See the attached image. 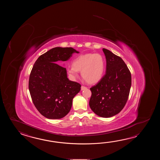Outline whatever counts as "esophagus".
Masks as SVG:
<instances>
[{"mask_svg":"<svg viewBox=\"0 0 160 160\" xmlns=\"http://www.w3.org/2000/svg\"><path fill=\"white\" fill-rule=\"evenodd\" d=\"M87 88L86 87V86H81V90H84L85 89H86Z\"/></svg>","mask_w":160,"mask_h":160,"instance_id":"1","label":"esophagus"}]
</instances>
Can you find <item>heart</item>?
Returning <instances> with one entry per match:
<instances>
[{
	"label": "heart",
	"mask_w": 160,
	"mask_h": 160,
	"mask_svg": "<svg viewBox=\"0 0 160 160\" xmlns=\"http://www.w3.org/2000/svg\"><path fill=\"white\" fill-rule=\"evenodd\" d=\"M105 68V60L98 53H87L77 57L72 61V66L67 68L68 74L73 78L82 77L89 83H95L102 78Z\"/></svg>",
	"instance_id": "obj_1"
}]
</instances>
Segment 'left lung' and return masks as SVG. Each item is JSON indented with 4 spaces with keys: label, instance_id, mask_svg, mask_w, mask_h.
Returning a JSON list of instances; mask_svg holds the SVG:
<instances>
[{
    "label": "left lung",
    "instance_id": "obj_1",
    "mask_svg": "<svg viewBox=\"0 0 160 160\" xmlns=\"http://www.w3.org/2000/svg\"><path fill=\"white\" fill-rule=\"evenodd\" d=\"M106 59V73L90 88L89 106L97 116L109 118L118 114L126 105L132 85V76L122 59L103 48Z\"/></svg>",
    "mask_w": 160,
    "mask_h": 160
}]
</instances>
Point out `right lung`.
Masks as SVG:
<instances>
[{"instance_id":"right-lung-1","label":"right lung","mask_w":160,"mask_h":160,"mask_svg":"<svg viewBox=\"0 0 160 160\" xmlns=\"http://www.w3.org/2000/svg\"><path fill=\"white\" fill-rule=\"evenodd\" d=\"M75 52L79 53L72 48H53L41 55L31 70L28 82L31 97L38 112L47 118L66 116L72 99L81 90V85L70 81L66 68L56 63L68 61Z\"/></svg>"}]
</instances>
